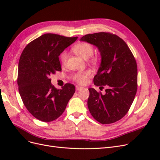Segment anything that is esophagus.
I'll return each instance as SVG.
<instances>
[{"mask_svg": "<svg viewBox=\"0 0 160 160\" xmlns=\"http://www.w3.org/2000/svg\"><path fill=\"white\" fill-rule=\"evenodd\" d=\"M75 89H76V90H77V91H79V90H81V89H83V88H82V87H80V86L77 85V86L75 87Z\"/></svg>", "mask_w": 160, "mask_h": 160, "instance_id": "1", "label": "esophagus"}]
</instances>
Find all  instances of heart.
<instances>
[{"label": "heart", "mask_w": 160, "mask_h": 160, "mask_svg": "<svg viewBox=\"0 0 160 160\" xmlns=\"http://www.w3.org/2000/svg\"><path fill=\"white\" fill-rule=\"evenodd\" d=\"M72 51L76 55H79L84 59H88L93 53V48L89 43L86 42H81L77 43L73 47ZM67 60V53L66 51L62 52L61 55V61L62 64H65ZM92 61H95V57H92ZM91 76L90 71H85L83 72H77L72 76V79L79 84H84L87 80Z\"/></svg>", "instance_id": "heart-1"}]
</instances>
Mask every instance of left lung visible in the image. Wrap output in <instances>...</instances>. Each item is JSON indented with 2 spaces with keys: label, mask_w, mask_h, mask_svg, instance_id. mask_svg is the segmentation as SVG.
I'll return each instance as SVG.
<instances>
[{
  "label": "left lung",
  "mask_w": 160,
  "mask_h": 160,
  "mask_svg": "<svg viewBox=\"0 0 160 160\" xmlns=\"http://www.w3.org/2000/svg\"><path fill=\"white\" fill-rule=\"evenodd\" d=\"M80 40L98 48L101 61L93 83L100 88L107 87L104 95L93 88L89 89V110L99 123H114L128 113L136 94V61L125 42L113 34H88Z\"/></svg>",
  "instance_id": "left-lung-1"
}]
</instances>
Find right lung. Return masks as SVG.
Here are the masks:
<instances>
[{"label":"right lung","instance_id":"add662e5","mask_svg":"<svg viewBox=\"0 0 160 160\" xmlns=\"http://www.w3.org/2000/svg\"><path fill=\"white\" fill-rule=\"evenodd\" d=\"M77 38L47 33L28 43L21 55L19 94L27 110L42 122H52L60 117L75 92L71 83L56 89L49 76L61 71L59 56Z\"/></svg>","mask_w":160,"mask_h":160}]
</instances>
